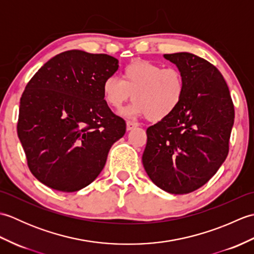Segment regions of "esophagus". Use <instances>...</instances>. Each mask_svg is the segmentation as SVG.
<instances>
[{
    "mask_svg": "<svg viewBox=\"0 0 254 254\" xmlns=\"http://www.w3.org/2000/svg\"><path fill=\"white\" fill-rule=\"evenodd\" d=\"M138 127V123L136 122H132V121H127V130L131 131L133 128H135Z\"/></svg>",
    "mask_w": 254,
    "mask_h": 254,
    "instance_id": "obj_1",
    "label": "esophagus"
}]
</instances>
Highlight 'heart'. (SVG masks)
Returning <instances> with one entry per match:
<instances>
[{
    "instance_id": "1",
    "label": "heart",
    "mask_w": 254,
    "mask_h": 254,
    "mask_svg": "<svg viewBox=\"0 0 254 254\" xmlns=\"http://www.w3.org/2000/svg\"><path fill=\"white\" fill-rule=\"evenodd\" d=\"M186 93V80L177 67H164L149 61H135L123 68L121 79L115 75L102 83V96L112 109H120L132 98L124 115L146 116L158 122L168 118L180 106Z\"/></svg>"
}]
</instances>
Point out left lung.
Instances as JSON below:
<instances>
[{
  "mask_svg": "<svg viewBox=\"0 0 254 254\" xmlns=\"http://www.w3.org/2000/svg\"><path fill=\"white\" fill-rule=\"evenodd\" d=\"M182 72L186 93L168 118L147 128L143 166L171 194L197 190L216 174L229 150L235 109L223 75L189 52L164 55Z\"/></svg>",
  "mask_w": 254,
  "mask_h": 254,
  "instance_id": "left-lung-1",
  "label": "left lung"
}]
</instances>
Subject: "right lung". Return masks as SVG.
Instances as JSON below:
<instances>
[{
  "label": "right lung",
  "mask_w": 254,
  "mask_h": 254,
  "mask_svg": "<svg viewBox=\"0 0 254 254\" xmlns=\"http://www.w3.org/2000/svg\"><path fill=\"white\" fill-rule=\"evenodd\" d=\"M119 61L69 50L44 64L20 98L17 134L31 174L61 192L87 187L104 169L126 122L108 107L102 83Z\"/></svg>",
  "instance_id": "1"
}]
</instances>
